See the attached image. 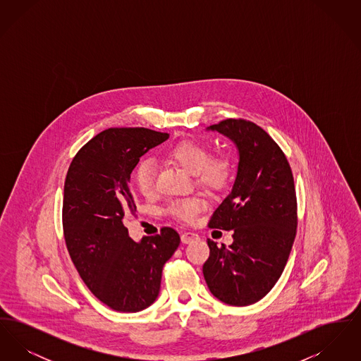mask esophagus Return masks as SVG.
I'll return each instance as SVG.
<instances>
[{
  "instance_id": "1",
  "label": "esophagus",
  "mask_w": 361,
  "mask_h": 361,
  "mask_svg": "<svg viewBox=\"0 0 361 361\" xmlns=\"http://www.w3.org/2000/svg\"><path fill=\"white\" fill-rule=\"evenodd\" d=\"M199 240V235L197 234H195V233H183L181 234V242L183 243H190V242H193V240Z\"/></svg>"
}]
</instances>
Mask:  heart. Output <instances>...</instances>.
I'll return each instance as SVG.
<instances>
[{
    "mask_svg": "<svg viewBox=\"0 0 361 361\" xmlns=\"http://www.w3.org/2000/svg\"><path fill=\"white\" fill-rule=\"evenodd\" d=\"M166 157L180 165L197 181L208 188H219L226 183L228 174V162L222 155L209 157L206 143L197 139H181L168 149ZM134 183L140 195L149 197L155 192V168L150 159H143L134 173ZM204 207L199 197H188L173 202L169 212L177 219L192 222Z\"/></svg>",
    "mask_w": 361,
    "mask_h": 361,
    "instance_id": "obj_1",
    "label": "heart"
}]
</instances>
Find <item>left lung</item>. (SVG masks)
<instances>
[{
  "label": "left lung",
  "mask_w": 361,
  "mask_h": 361,
  "mask_svg": "<svg viewBox=\"0 0 361 361\" xmlns=\"http://www.w3.org/2000/svg\"><path fill=\"white\" fill-rule=\"evenodd\" d=\"M207 131L238 150L237 176L209 226L234 230L230 246L208 240L203 275L211 293L230 306H247L274 288L296 233V193L290 164L275 140L252 121L227 119Z\"/></svg>",
  "instance_id": "8db88e82"
}]
</instances>
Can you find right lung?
I'll use <instances>...</instances> for the list:
<instances>
[{"label":"right lung","mask_w":361,"mask_h":361,"mask_svg":"<svg viewBox=\"0 0 361 361\" xmlns=\"http://www.w3.org/2000/svg\"><path fill=\"white\" fill-rule=\"evenodd\" d=\"M168 137L149 128H108L86 143L68 171L62 218L70 257L92 293L116 311L154 303L162 268L180 245L171 227L135 242L123 224L137 211L130 177L139 158Z\"/></svg>","instance_id":"1"}]
</instances>
